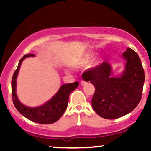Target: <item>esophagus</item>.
<instances>
[{
    "label": "esophagus",
    "instance_id": "obj_1",
    "mask_svg": "<svg viewBox=\"0 0 151 151\" xmlns=\"http://www.w3.org/2000/svg\"><path fill=\"white\" fill-rule=\"evenodd\" d=\"M86 83V82L84 81V80H81V81H80V84H81V85H85Z\"/></svg>",
    "mask_w": 151,
    "mask_h": 151
}]
</instances>
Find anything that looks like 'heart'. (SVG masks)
Returning <instances> with one entry per match:
<instances>
[{"label": "heart", "mask_w": 151, "mask_h": 151, "mask_svg": "<svg viewBox=\"0 0 151 151\" xmlns=\"http://www.w3.org/2000/svg\"><path fill=\"white\" fill-rule=\"evenodd\" d=\"M93 57V55L91 54V53L85 54L79 60L77 64H78V66H84V65L88 64L92 60Z\"/></svg>", "instance_id": "obj_1"}]
</instances>
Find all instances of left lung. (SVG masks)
Listing matches in <instances>:
<instances>
[{"instance_id": "8db88e82", "label": "left lung", "mask_w": 151, "mask_h": 151, "mask_svg": "<svg viewBox=\"0 0 151 151\" xmlns=\"http://www.w3.org/2000/svg\"><path fill=\"white\" fill-rule=\"evenodd\" d=\"M126 68L120 77H111V66L103 62L83 72V79L95 86L92 106L105 119H117L133 111L140 101L145 73L136 52L127 48L123 53Z\"/></svg>"}]
</instances>
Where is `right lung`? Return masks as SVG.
Here are the masks:
<instances>
[{"label":"right lung","instance_id":"right-lung-1","mask_svg":"<svg viewBox=\"0 0 151 151\" xmlns=\"http://www.w3.org/2000/svg\"><path fill=\"white\" fill-rule=\"evenodd\" d=\"M30 56L33 57L34 55H25L20 59L17 68L15 70L12 77V96L14 105L21 115L30 121L41 124H51L58 121L64 113L68 105L70 93L78 87L79 83L74 82L73 83L63 85L57 93L42 106L38 107H28L25 106L19 101L16 94V80L22 61L25 58Z\"/></svg>","mask_w":151,"mask_h":151}]
</instances>
